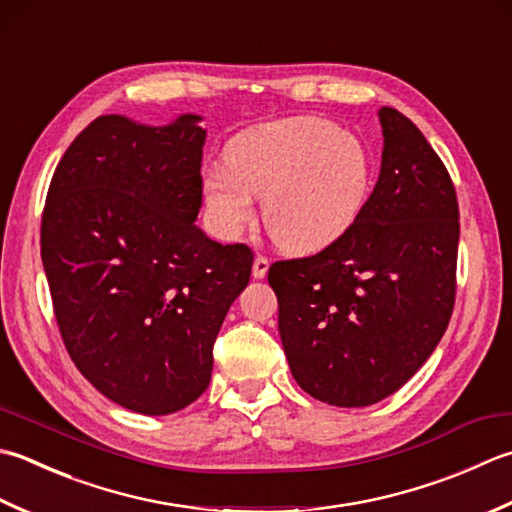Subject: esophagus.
<instances>
[{
	"instance_id": "obj_1",
	"label": "esophagus",
	"mask_w": 512,
	"mask_h": 512,
	"mask_svg": "<svg viewBox=\"0 0 512 512\" xmlns=\"http://www.w3.org/2000/svg\"><path fill=\"white\" fill-rule=\"evenodd\" d=\"M268 266H270V259L266 255H257L255 257V264H253L255 279H264L266 273H268Z\"/></svg>"
}]
</instances>
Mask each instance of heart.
I'll list each match as a JSON object with an SVG mask.
<instances>
[{
	"label": "heart",
	"instance_id": "1",
	"mask_svg": "<svg viewBox=\"0 0 512 512\" xmlns=\"http://www.w3.org/2000/svg\"><path fill=\"white\" fill-rule=\"evenodd\" d=\"M226 168L204 175V197L222 233L235 235L264 197L268 235L290 253H315L362 217L375 157L353 133L322 117H286L246 128L226 144Z\"/></svg>",
	"mask_w": 512,
	"mask_h": 512
}]
</instances>
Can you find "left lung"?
<instances>
[{
	"label": "left lung",
	"instance_id": "1",
	"mask_svg": "<svg viewBox=\"0 0 512 512\" xmlns=\"http://www.w3.org/2000/svg\"><path fill=\"white\" fill-rule=\"evenodd\" d=\"M379 122L382 170L357 224L315 255L268 268L290 373L342 408L402 388L442 339L457 293L453 179L406 115L384 106Z\"/></svg>",
	"mask_w": 512,
	"mask_h": 512
}]
</instances>
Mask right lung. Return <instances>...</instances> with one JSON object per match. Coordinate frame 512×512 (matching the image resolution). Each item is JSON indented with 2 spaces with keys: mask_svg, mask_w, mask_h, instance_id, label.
<instances>
[{
  "mask_svg": "<svg viewBox=\"0 0 512 512\" xmlns=\"http://www.w3.org/2000/svg\"><path fill=\"white\" fill-rule=\"evenodd\" d=\"M197 115L146 128L90 122L50 179L42 262L70 359L99 393L168 415L204 393L213 346L253 250L195 224L206 130Z\"/></svg>",
  "mask_w": 512,
  "mask_h": 512,
  "instance_id": "1",
  "label": "right lung"
}]
</instances>
